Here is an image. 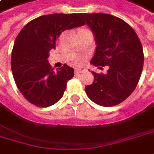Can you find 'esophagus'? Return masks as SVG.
Listing matches in <instances>:
<instances>
[{
	"mask_svg": "<svg viewBox=\"0 0 154 154\" xmlns=\"http://www.w3.org/2000/svg\"><path fill=\"white\" fill-rule=\"evenodd\" d=\"M85 71H86L85 67H79V68H76V69L74 70V73H83V72H85Z\"/></svg>",
	"mask_w": 154,
	"mask_h": 154,
	"instance_id": "1",
	"label": "esophagus"
}]
</instances>
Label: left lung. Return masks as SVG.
<instances>
[{
	"instance_id": "8db88e82",
	"label": "left lung",
	"mask_w": 154,
	"mask_h": 154,
	"mask_svg": "<svg viewBox=\"0 0 154 154\" xmlns=\"http://www.w3.org/2000/svg\"><path fill=\"white\" fill-rule=\"evenodd\" d=\"M81 16L95 36L91 63L108 66L106 74L93 72L94 82L86 86V94L100 106H116L132 94L140 81L144 63L141 42L133 27L116 16L100 13Z\"/></svg>"
}]
</instances>
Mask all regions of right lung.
I'll use <instances>...</instances> for the list:
<instances>
[{"mask_svg": "<svg viewBox=\"0 0 154 154\" xmlns=\"http://www.w3.org/2000/svg\"><path fill=\"white\" fill-rule=\"evenodd\" d=\"M79 15H42L29 21L17 35L12 50V73L20 92L31 104L48 107L63 96L73 68L64 64L54 71L48 58L63 31L85 25Z\"/></svg>", "mask_w": 154, "mask_h": 154, "instance_id": "obj_1", "label": "right lung"}]
</instances>
